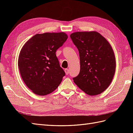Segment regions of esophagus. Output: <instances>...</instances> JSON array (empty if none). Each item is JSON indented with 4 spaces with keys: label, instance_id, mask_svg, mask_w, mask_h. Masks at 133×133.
Segmentation results:
<instances>
[{
    "label": "esophagus",
    "instance_id": "1",
    "mask_svg": "<svg viewBox=\"0 0 133 133\" xmlns=\"http://www.w3.org/2000/svg\"><path fill=\"white\" fill-rule=\"evenodd\" d=\"M64 71H65V74L66 75L69 74V69H65V70H64Z\"/></svg>",
    "mask_w": 133,
    "mask_h": 133
}]
</instances>
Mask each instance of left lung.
Returning a JSON list of instances; mask_svg holds the SVG:
<instances>
[{"label":"left lung","mask_w":133,"mask_h":133,"mask_svg":"<svg viewBox=\"0 0 133 133\" xmlns=\"http://www.w3.org/2000/svg\"><path fill=\"white\" fill-rule=\"evenodd\" d=\"M70 38L80 57V70L74 82L88 95L101 94L110 85L115 71V58L110 44L95 31L74 32Z\"/></svg>","instance_id":"left-lung-1"}]
</instances>
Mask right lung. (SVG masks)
<instances>
[{"label": "right lung", "mask_w": 133, "mask_h": 133, "mask_svg": "<svg viewBox=\"0 0 133 133\" xmlns=\"http://www.w3.org/2000/svg\"><path fill=\"white\" fill-rule=\"evenodd\" d=\"M67 39L64 32L37 34L22 47L19 70L23 82L34 94L46 95L61 83L65 72L60 66L55 52Z\"/></svg>", "instance_id": "obj_1"}]
</instances>
